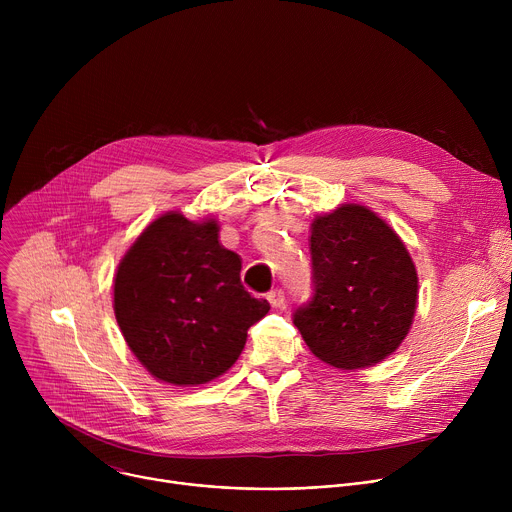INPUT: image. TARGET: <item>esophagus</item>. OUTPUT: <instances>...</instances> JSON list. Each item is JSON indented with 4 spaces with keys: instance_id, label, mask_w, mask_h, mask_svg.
<instances>
[{
    "instance_id": "esophagus-1",
    "label": "esophagus",
    "mask_w": 512,
    "mask_h": 512,
    "mask_svg": "<svg viewBox=\"0 0 512 512\" xmlns=\"http://www.w3.org/2000/svg\"><path fill=\"white\" fill-rule=\"evenodd\" d=\"M267 300H269L271 308H275V310H279V308L285 306V294H283L281 289H271L269 294H267Z\"/></svg>"
}]
</instances>
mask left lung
I'll use <instances>...</instances> for the list:
<instances>
[{"label": "left lung", "mask_w": 512, "mask_h": 512, "mask_svg": "<svg viewBox=\"0 0 512 512\" xmlns=\"http://www.w3.org/2000/svg\"><path fill=\"white\" fill-rule=\"evenodd\" d=\"M314 298L294 314L308 348L340 371L393 354L417 308V269L401 237L371 208L340 204L312 221Z\"/></svg>", "instance_id": "obj_1"}]
</instances>
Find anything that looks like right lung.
Returning <instances> with one entry per match:
<instances>
[{"instance_id": "right-lung-1", "label": "right lung", "mask_w": 512, "mask_h": 512, "mask_svg": "<svg viewBox=\"0 0 512 512\" xmlns=\"http://www.w3.org/2000/svg\"><path fill=\"white\" fill-rule=\"evenodd\" d=\"M216 218L158 216L119 261L113 310L121 334L154 379L204 385L225 375L267 312L241 283V257L218 243Z\"/></svg>"}]
</instances>
